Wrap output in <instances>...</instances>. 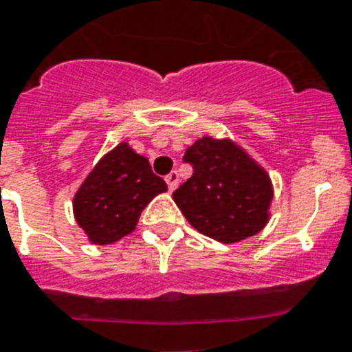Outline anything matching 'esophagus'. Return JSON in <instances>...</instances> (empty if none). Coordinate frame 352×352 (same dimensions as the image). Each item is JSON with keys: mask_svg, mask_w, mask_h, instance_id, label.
Instances as JSON below:
<instances>
[{"mask_svg": "<svg viewBox=\"0 0 352 352\" xmlns=\"http://www.w3.org/2000/svg\"><path fill=\"white\" fill-rule=\"evenodd\" d=\"M165 182H167V185H168V190L176 189V187H178V184H179L178 173H176V170H173V173H168L167 176H165Z\"/></svg>", "mask_w": 352, "mask_h": 352, "instance_id": "34e87169", "label": "esophagus"}]
</instances>
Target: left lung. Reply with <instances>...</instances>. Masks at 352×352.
<instances>
[{
    "mask_svg": "<svg viewBox=\"0 0 352 352\" xmlns=\"http://www.w3.org/2000/svg\"><path fill=\"white\" fill-rule=\"evenodd\" d=\"M184 162L192 165V176L173 198L201 235L233 244L268 224L274 198L270 176L231 139H198Z\"/></svg>",
    "mask_w": 352,
    "mask_h": 352,
    "instance_id": "1",
    "label": "left lung"
}]
</instances>
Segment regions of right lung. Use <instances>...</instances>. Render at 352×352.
Returning a JSON list of instances; mask_svg holds the SVG:
<instances>
[{"label": "right lung", "instance_id": "obj_1", "mask_svg": "<svg viewBox=\"0 0 352 352\" xmlns=\"http://www.w3.org/2000/svg\"><path fill=\"white\" fill-rule=\"evenodd\" d=\"M165 190L167 184L152 173L148 160L119 143L84 179L73 213L94 244H113L135 230L141 211Z\"/></svg>", "mask_w": 352, "mask_h": 352}]
</instances>
